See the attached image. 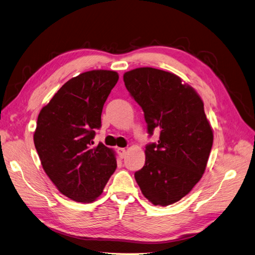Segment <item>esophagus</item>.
Masks as SVG:
<instances>
[{"label": "esophagus", "mask_w": 255, "mask_h": 255, "mask_svg": "<svg viewBox=\"0 0 255 255\" xmlns=\"http://www.w3.org/2000/svg\"><path fill=\"white\" fill-rule=\"evenodd\" d=\"M118 154H119V156L121 157V159H123V157L126 156V154H127V150L125 149V148H118Z\"/></svg>", "instance_id": "34e87169"}]
</instances>
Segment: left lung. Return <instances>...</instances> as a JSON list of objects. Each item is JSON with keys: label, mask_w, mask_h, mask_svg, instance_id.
Returning <instances> with one entry per match:
<instances>
[{"label": "left lung", "mask_w": 255, "mask_h": 255, "mask_svg": "<svg viewBox=\"0 0 255 255\" xmlns=\"http://www.w3.org/2000/svg\"><path fill=\"white\" fill-rule=\"evenodd\" d=\"M123 81L142 108L148 133L160 128L159 141L144 150L136 182L153 205L174 204L201 180L208 162L213 132L204 103L180 77L157 68H135L125 73Z\"/></svg>", "instance_id": "obj_1"}]
</instances>
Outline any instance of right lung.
<instances>
[{
    "instance_id": "obj_1",
    "label": "right lung",
    "mask_w": 255,
    "mask_h": 255,
    "mask_svg": "<svg viewBox=\"0 0 255 255\" xmlns=\"http://www.w3.org/2000/svg\"><path fill=\"white\" fill-rule=\"evenodd\" d=\"M118 79L115 71L82 73L39 112L33 138L40 163L57 189L75 202H94L117 168L115 151L101 142L92 147V139Z\"/></svg>"
}]
</instances>
